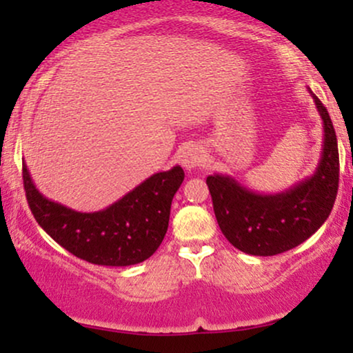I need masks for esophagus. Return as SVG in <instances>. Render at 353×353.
<instances>
[{"mask_svg":"<svg viewBox=\"0 0 353 353\" xmlns=\"http://www.w3.org/2000/svg\"><path fill=\"white\" fill-rule=\"evenodd\" d=\"M203 161V152L200 148H196V146H190V148L185 150L183 155H181V165L187 170H195L198 166H201Z\"/></svg>","mask_w":353,"mask_h":353,"instance_id":"1","label":"esophagus"}]
</instances>
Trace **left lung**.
I'll list each match as a JSON object with an SVG mask.
<instances>
[{"instance_id":"left-lung-1","label":"left lung","mask_w":353,"mask_h":353,"mask_svg":"<svg viewBox=\"0 0 353 353\" xmlns=\"http://www.w3.org/2000/svg\"><path fill=\"white\" fill-rule=\"evenodd\" d=\"M312 93V91H310ZM314 97L323 123V145L312 176L282 193L263 195L228 175H210L207 185L221 233L239 250L279 255L303 243L325 223L339 190V146L330 114Z\"/></svg>"}]
</instances>
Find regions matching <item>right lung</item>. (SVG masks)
Wrapping results in <instances>:
<instances>
[{
	"label": "right lung",
	"instance_id": "obj_1",
	"mask_svg": "<svg viewBox=\"0 0 353 353\" xmlns=\"http://www.w3.org/2000/svg\"><path fill=\"white\" fill-rule=\"evenodd\" d=\"M183 178V168L176 165L146 178L105 210L83 213L43 196L23 163L26 200L39 227L78 259L106 267L141 263L157 252Z\"/></svg>",
	"mask_w": 353,
	"mask_h": 353
}]
</instances>
